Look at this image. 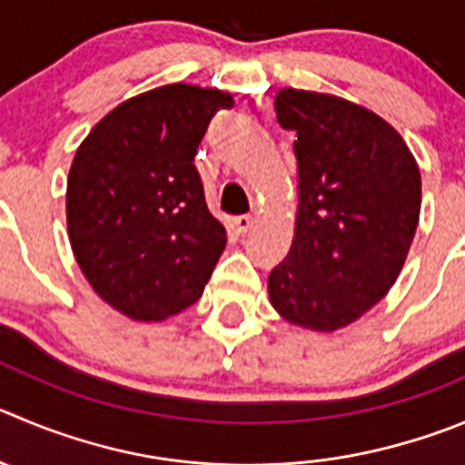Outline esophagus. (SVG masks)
<instances>
[{
  "mask_svg": "<svg viewBox=\"0 0 465 465\" xmlns=\"http://www.w3.org/2000/svg\"><path fill=\"white\" fill-rule=\"evenodd\" d=\"M252 224H254L252 215H238V218L233 220V227H236L241 233L250 232V229H252Z\"/></svg>",
  "mask_w": 465,
  "mask_h": 465,
  "instance_id": "obj_1",
  "label": "esophagus"
}]
</instances>
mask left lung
Wrapping results in <instances>:
<instances>
[{"label":"left lung","mask_w":465,"mask_h":465,"mask_svg":"<svg viewBox=\"0 0 465 465\" xmlns=\"http://www.w3.org/2000/svg\"><path fill=\"white\" fill-rule=\"evenodd\" d=\"M275 112L298 137V215L268 296L289 323L340 331L401 272L422 202L418 163L388 121L337 95L282 89Z\"/></svg>","instance_id":"obj_1"}]
</instances>
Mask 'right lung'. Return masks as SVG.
Wrapping results in <instances>:
<instances>
[{
    "label": "right lung",
    "mask_w": 465,
    "mask_h": 465,
    "mask_svg": "<svg viewBox=\"0 0 465 465\" xmlns=\"http://www.w3.org/2000/svg\"><path fill=\"white\" fill-rule=\"evenodd\" d=\"M232 105L218 89L158 86L114 107L77 149L66 188L73 254L121 314L163 321L203 293L227 232L193 160L215 112Z\"/></svg>",
    "instance_id": "1"
}]
</instances>
